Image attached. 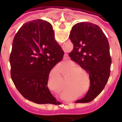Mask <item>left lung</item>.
<instances>
[{
    "instance_id": "1",
    "label": "left lung",
    "mask_w": 122,
    "mask_h": 122,
    "mask_svg": "<svg viewBox=\"0 0 122 122\" xmlns=\"http://www.w3.org/2000/svg\"><path fill=\"white\" fill-rule=\"evenodd\" d=\"M69 38L74 46L70 57L87 72L90 79L86 96L77 101L90 102L102 92L110 76L112 60L109 44L101 29L89 22L75 24Z\"/></svg>"
}]
</instances>
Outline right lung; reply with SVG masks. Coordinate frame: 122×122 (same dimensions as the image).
I'll return each mask as SVG.
<instances>
[{
  "label": "right lung",
  "mask_w": 122,
  "mask_h": 122,
  "mask_svg": "<svg viewBox=\"0 0 122 122\" xmlns=\"http://www.w3.org/2000/svg\"><path fill=\"white\" fill-rule=\"evenodd\" d=\"M63 55L49 22L32 20L21 27L13 40L10 62L12 81L25 99L37 104L59 103L48 81L51 70Z\"/></svg>",
  "instance_id": "add662e5"
}]
</instances>
